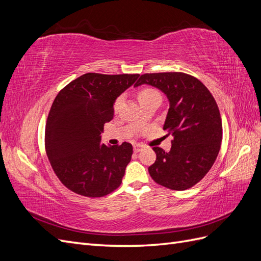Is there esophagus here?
Listing matches in <instances>:
<instances>
[{"label": "esophagus", "mask_w": 261, "mask_h": 261, "mask_svg": "<svg viewBox=\"0 0 261 261\" xmlns=\"http://www.w3.org/2000/svg\"><path fill=\"white\" fill-rule=\"evenodd\" d=\"M143 149H144L143 145H140V144H135V145H134V151H135V152H139Z\"/></svg>", "instance_id": "esophagus-1"}]
</instances>
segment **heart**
Listing matches in <instances>:
<instances>
[{"label":"heart","mask_w":261,"mask_h":261,"mask_svg":"<svg viewBox=\"0 0 261 261\" xmlns=\"http://www.w3.org/2000/svg\"><path fill=\"white\" fill-rule=\"evenodd\" d=\"M154 96H160V93L158 92L155 89L150 88V87H146V88L140 89L138 91V94H137V97H138V100H139L140 103H143L144 101L148 100L149 98H151V97H154ZM121 102H122V97H118V98L115 99L114 103H113L114 112H116L117 110H118V108H120Z\"/></svg>","instance_id":"obj_1"}]
</instances>
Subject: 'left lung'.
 Segmentation results:
<instances>
[{
	"instance_id": "1",
	"label": "left lung",
	"mask_w": 261,
	"mask_h": 261,
	"mask_svg": "<svg viewBox=\"0 0 261 261\" xmlns=\"http://www.w3.org/2000/svg\"><path fill=\"white\" fill-rule=\"evenodd\" d=\"M148 84L170 101L163 129L172 135L169 152L153 147L155 162L148 168L156 184L185 191L206 176L222 141V120L211 92L196 77L180 72L144 74L135 86Z\"/></svg>"
}]
</instances>
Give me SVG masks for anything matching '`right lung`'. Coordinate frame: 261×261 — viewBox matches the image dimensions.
<instances>
[{"instance_id": "obj_1", "label": "right lung", "mask_w": 261, "mask_h": 261, "mask_svg": "<svg viewBox=\"0 0 261 261\" xmlns=\"http://www.w3.org/2000/svg\"><path fill=\"white\" fill-rule=\"evenodd\" d=\"M139 74L87 73L55 97L45 124L44 145L55 175L69 191L100 198L120 187L133 146L100 144L113 103Z\"/></svg>"}]
</instances>
